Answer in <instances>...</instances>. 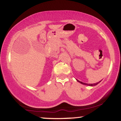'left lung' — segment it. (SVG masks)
I'll return each instance as SVG.
<instances>
[{
    "instance_id": "8db88e82",
    "label": "left lung",
    "mask_w": 121,
    "mask_h": 121,
    "mask_svg": "<svg viewBox=\"0 0 121 121\" xmlns=\"http://www.w3.org/2000/svg\"><path fill=\"white\" fill-rule=\"evenodd\" d=\"M78 82H79V83H82V84H84V85H86V86H96V85H97L98 83H99V82H100H100H98V83H94V84H88V83H83V82H80V81H79V80H78Z\"/></svg>"
}]
</instances>
